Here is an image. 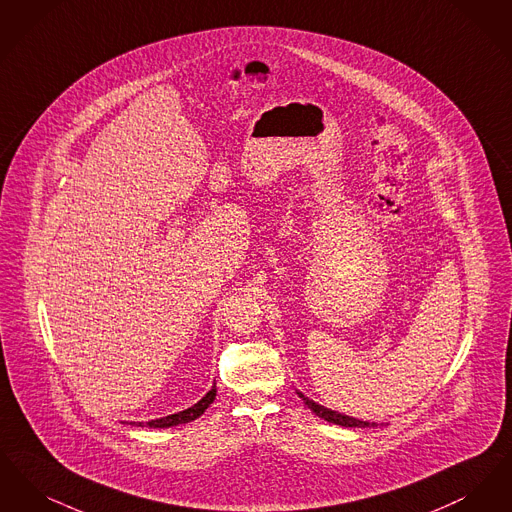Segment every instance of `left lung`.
I'll return each mask as SVG.
<instances>
[{"label":"left lung","mask_w":512,"mask_h":512,"mask_svg":"<svg viewBox=\"0 0 512 512\" xmlns=\"http://www.w3.org/2000/svg\"><path fill=\"white\" fill-rule=\"evenodd\" d=\"M297 395L303 399V403H305L313 413L320 416V418H324V420H328V422H332V424H340V426H345V428H374V426H378L376 422H366V420H359V418H353V416H347V414H341L338 413V411L326 409V407L315 403L313 399L305 397L301 391H297Z\"/></svg>","instance_id":"1"}]
</instances>
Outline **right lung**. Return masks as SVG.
<instances>
[{"label": "right lung", "instance_id": "obj_1", "mask_svg": "<svg viewBox=\"0 0 512 512\" xmlns=\"http://www.w3.org/2000/svg\"><path fill=\"white\" fill-rule=\"evenodd\" d=\"M217 397V386H213L211 390L205 393V397H201L195 405H192L190 409L186 411H180V413L169 414V416H163V418H157V420H149V422H138L136 426H147V428H171V426H178V424H186V422H192L195 418H199L201 414L205 413V409L215 401ZM134 424V422H130Z\"/></svg>", "mask_w": 512, "mask_h": 512}]
</instances>
